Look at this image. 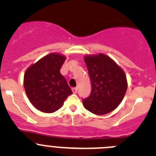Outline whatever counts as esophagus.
<instances>
[{
    "instance_id": "esophagus-1",
    "label": "esophagus",
    "mask_w": 156,
    "mask_h": 156,
    "mask_svg": "<svg viewBox=\"0 0 156 156\" xmlns=\"http://www.w3.org/2000/svg\"><path fill=\"white\" fill-rule=\"evenodd\" d=\"M72 92H73V94H76L77 91H78V88H77V87H73L72 89Z\"/></svg>"
}]
</instances>
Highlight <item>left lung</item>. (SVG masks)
<instances>
[{"label":"left lung","mask_w":156,"mask_h":156,"mask_svg":"<svg viewBox=\"0 0 156 156\" xmlns=\"http://www.w3.org/2000/svg\"><path fill=\"white\" fill-rule=\"evenodd\" d=\"M84 60L92 86L90 95L82 100L84 108L98 115L111 112L122 103L127 91L125 72L103 53L86 55Z\"/></svg>","instance_id":"left-lung-1"}]
</instances>
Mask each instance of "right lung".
<instances>
[{"instance_id": "obj_1", "label": "right lung", "mask_w": 156, "mask_h": 156, "mask_svg": "<svg viewBox=\"0 0 156 156\" xmlns=\"http://www.w3.org/2000/svg\"><path fill=\"white\" fill-rule=\"evenodd\" d=\"M66 57L51 53L26 69L24 88L31 104L45 113H52L62 107L64 101L72 94L60 69Z\"/></svg>"}]
</instances>
